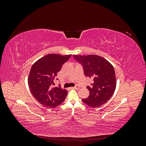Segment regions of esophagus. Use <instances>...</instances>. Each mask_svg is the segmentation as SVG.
<instances>
[{
    "label": "esophagus",
    "mask_w": 146,
    "mask_h": 146,
    "mask_svg": "<svg viewBox=\"0 0 146 146\" xmlns=\"http://www.w3.org/2000/svg\"><path fill=\"white\" fill-rule=\"evenodd\" d=\"M73 88H74V89H79V88H80V86H79L78 85H76V86H75L74 87H73Z\"/></svg>",
    "instance_id": "obj_1"
}]
</instances>
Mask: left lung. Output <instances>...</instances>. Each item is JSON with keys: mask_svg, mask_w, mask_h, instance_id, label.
Returning a JSON list of instances; mask_svg holds the SVG:
<instances>
[{"mask_svg": "<svg viewBox=\"0 0 146 146\" xmlns=\"http://www.w3.org/2000/svg\"><path fill=\"white\" fill-rule=\"evenodd\" d=\"M77 62L83 67L85 76L93 79V83L86 88L90 95L82 99L83 103L92 108L99 107L110 100L116 86V78L113 66L100 56L73 55Z\"/></svg>", "mask_w": 146, "mask_h": 146, "instance_id": "1", "label": "left lung"}]
</instances>
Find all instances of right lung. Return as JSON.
Listing matches in <instances>:
<instances>
[{
    "label": "right lung",
    "instance_id": "add662e5",
    "mask_svg": "<svg viewBox=\"0 0 146 146\" xmlns=\"http://www.w3.org/2000/svg\"><path fill=\"white\" fill-rule=\"evenodd\" d=\"M70 56L71 55L48 54L36 61L31 68L28 78L30 90L35 99L44 107H58L67 96L68 91L53 85L57 73Z\"/></svg>",
    "mask_w": 146,
    "mask_h": 146
}]
</instances>
